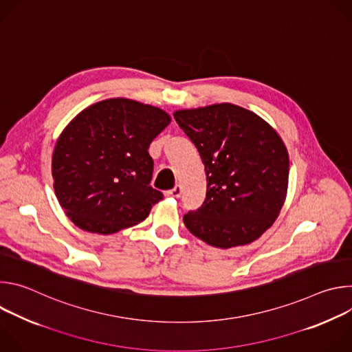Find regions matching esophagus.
I'll return each instance as SVG.
<instances>
[{
    "label": "esophagus",
    "mask_w": 352,
    "mask_h": 352,
    "mask_svg": "<svg viewBox=\"0 0 352 352\" xmlns=\"http://www.w3.org/2000/svg\"><path fill=\"white\" fill-rule=\"evenodd\" d=\"M181 195H182L181 185H175L173 189L167 190V196H170V197H181Z\"/></svg>",
    "instance_id": "1"
}]
</instances>
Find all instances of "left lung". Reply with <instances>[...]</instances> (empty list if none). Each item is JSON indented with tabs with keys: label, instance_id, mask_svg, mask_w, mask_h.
Here are the masks:
<instances>
[{
	"label": "left lung",
	"instance_id": "1",
	"mask_svg": "<svg viewBox=\"0 0 352 352\" xmlns=\"http://www.w3.org/2000/svg\"><path fill=\"white\" fill-rule=\"evenodd\" d=\"M202 157L208 179L204 205L184 216L186 228L216 248L258 239L278 216L289 162L277 132L259 116L223 103L174 113Z\"/></svg>",
	"mask_w": 352,
	"mask_h": 352
}]
</instances>
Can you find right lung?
<instances>
[{
	"instance_id": "obj_1",
	"label": "right lung",
	"mask_w": 352,
	"mask_h": 352,
	"mask_svg": "<svg viewBox=\"0 0 352 352\" xmlns=\"http://www.w3.org/2000/svg\"><path fill=\"white\" fill-rule=\"evenodd\" d=\"M170 116L128 98H109L79 113L54 148L57 199L79 228L114 234L143 221L163 193L150 185L147 148Z\"/></svg>"
}]
</instances>
